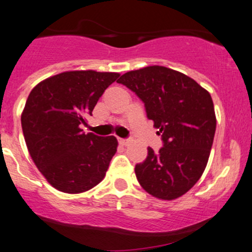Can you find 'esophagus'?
<instances>
[{
	"instance_id": "34e87169",
	"label": "esophagus",
	"mask_w": 252,
	"mask_h": 252,
	"mask_svg": "<svg viewBox=\"0 0 252 252\" xmlns=\"http://www.w3.org/2000/svg\"><path fill=\"white\" fill-rule=\"evenodd\" d=\"M118 143H120L121 145H128L129 141L128 139H124V138H118Z\"/></svg>"
}]
</instances>
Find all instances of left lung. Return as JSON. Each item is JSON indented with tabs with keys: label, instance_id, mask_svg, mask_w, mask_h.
I'll return each mask as SVG.
<instances>
[{
	"label": "left lung",
	"instance_id": "left-lung-1",
	"mask_svg": "<svg viewBox=\"0 0 252 252\" xmlns=\"http://www.w3.org/2000/svg\"><path fill=\"white\" fill-rule=\"evenodd\" d=\"M117 82L144 102L164 143L157 154L148 148L147 158L135 166L139 184L158 199L183 196L201 178L210 156L216 131L210 94L191 77L162 65L128 71Z\"/></svg>",
	"mask_w": 252,
	"mask_h": 252
}]
</instances>
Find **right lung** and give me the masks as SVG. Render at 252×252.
I'll return each instance as SVG.
<instances>
[{
  "instance_id": "1",
  "label": "right lung",
  "mask_w": 252,
  "mask_h": 252,
  "mask_svg": "<svg viewBox=\"0 0 252 252\" xmlns=\"http://www.w3.org/2000/svg\"><path fill=\"white\" fill-rule=\"evenodd\" d=\"M118 77V72L64 71L30 92L21 115L23 136L35 165L59 191L86 192L104 178L117 139L84 134L80 126Z\"/></svg>"
}]
</instances>
